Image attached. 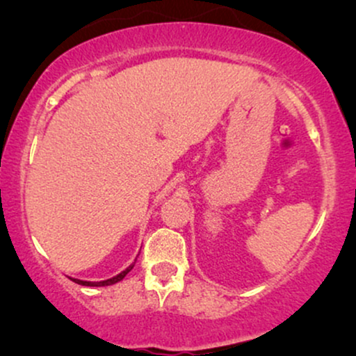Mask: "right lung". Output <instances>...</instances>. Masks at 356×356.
Returning a JSON list of instances; mask_svg holds the SVG:
<instances>
[{
  "label": "right lung",
  "mask_w": 356,
  "mask_h": 356,
  "mask_svg": "<svg viewBox=\"0 0 356 356\" xmlns=\"http://www.w3.org/2000/svg\"><path fill=\"white\" fill-rule=\"evenodd\" d=\"M130 269H132V266L127 268L125 271H122L120 275H117L115 277H112V280H107V281H99V283H90V281H81V280H73V281H75V283L81 284V286H108V284H115V283H118V281L124 280V277L127 276V273H129Z\"/></svg>",
  "instance_id": "add662e5"
}]
</instances>
